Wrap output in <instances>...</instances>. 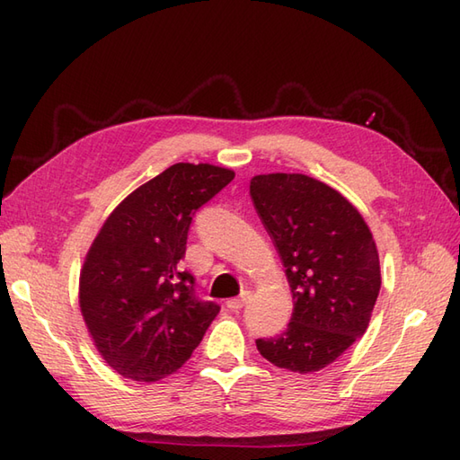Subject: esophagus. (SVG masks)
<instances>
[{"mask_svg":"<svg viewBox=\"0 0 460 460\" xmlns=\"http://www.w3.org/2000/svg\"><path fill=\"white\" fill-rule=\"evenodd\" d=\"M249 300H251V292L245 290V292H241V296L227 300V308H229V310H241L243 306L249 305Z\"/></svg>","mask_w":460,"mask_h":460,"instance_id":"esophagus-1","label":"esophagus"}]
</instances>
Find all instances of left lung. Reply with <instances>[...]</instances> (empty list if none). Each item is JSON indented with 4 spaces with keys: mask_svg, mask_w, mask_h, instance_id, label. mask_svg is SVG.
<instances>
[{
    "mask_svg": "<svg viewBox=\"0 0 460 460\" xmlns=\"http://www.w3.org/2000/svg\"><path fill=\"white\" fill-rule=\"evenodd\" d=\"M251 199L292 292L287 330L257 349L279 367L318 371L367 330L381 288L374 237L354 205L308 175H255Z\"/></svg>",
    "mask_w": 460,
    "mask_h": 460,
    "instance_id": "8db88e82",
    "label": "left lung"
}]
</instances>
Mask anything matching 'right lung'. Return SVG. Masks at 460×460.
<instances>
[{"instance_id": "add662e5", "label": "right lung", "mask_w": 460, "mask_h": 460, "mask_svg": "<svg viewBox=\"0 0 460 460\" xmlns=\"http://www.w3.org/2000/svg\"><path fill=\"white\" fill-rule=\"evenodd\" d=\"M235 173L173 164L132 191L106 219L81 270V312L106 364L136 381L180 369L219 305L199 300L181 270L193 215Z\"/></svg>"}]
</instances>
